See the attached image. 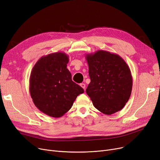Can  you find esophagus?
Masks as SVG:
<instances>
[{"label":"esophagus","mask_w":160,"mask_h":160,"mask_svg":"<svg viewBox=\"0 0 160 160\" xmlns=\"http://www.w3.org/2000/svg\"><path fill=\"white\" fill-rule=\"evenodd\" d=\"M80 86L85 90V89H86V84H83V83L80 84Z\"/></svg>","instance_id":"34e87169"}]
</instances>
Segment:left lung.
Segmentation results:
<instances>
[{"label":"left lung","instance_id":"obj_1","mask_svg":"<svg viewBox=\"0 0 160 160\" xmlns=\"http://www.w3.org/2000/svg\"><path fill=\"white\" fill-rule=\"evenodd\" d=\"M91 80L86 90L93 105L105 115L121 110L132 88L131 70L119 55L98 50L86 55Z\"/></svg>","mask_w":160,"mask_h":160}]
</instances>
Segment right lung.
I'll return each instance as SVG.
<instances>
[{
    "label": "right lung",
    "instance_id": "right-lung-1",
    "mask_svg": "<svg viewBox=\"0 0 160 160\" xmlns=\"http://www.w3.org/2000/svg\"><path fill=\"white\" fill-rule=\"evenodd\" d=\"M68 56L63 52L41 57L33 66L29 78V92L33 102L42 113L61 117L72 108L83 88L72 80L67 68Z\"/></svg>",
    "mask_w": 160,
    "mask_h": 160
}]
</instances>
